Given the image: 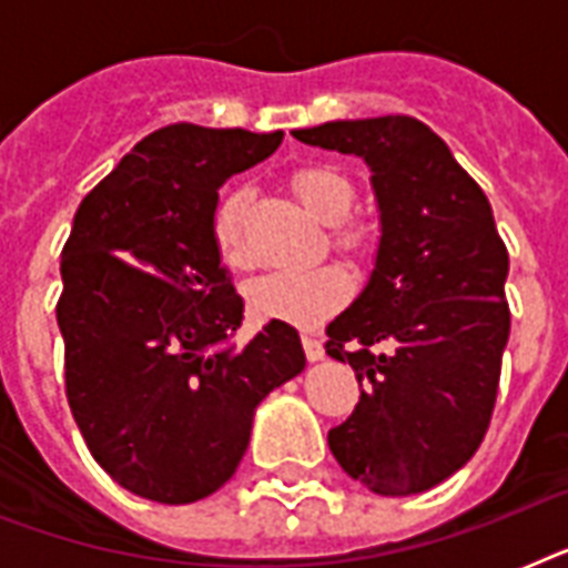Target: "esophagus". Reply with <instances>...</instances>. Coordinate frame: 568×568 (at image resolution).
Returning a JSON list of instances; mask_svg holds the SVG:
<instances>
[{"instance_id":"obj_1","label":"esophagus","mask_w":568,"mask_h":568,"mask_svg":"<svg viewBox=\"0 0 568 568\" xmlns=\"http://www.w3.org/2000/svg\"><path fill=\"white\" fill-rule=\"evenodd\" d=\"M303 351H306V359H310V363H321V359H324V345H321V338L312 336V333H303Z\"/></svg>"}]
</instances>
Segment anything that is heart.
<instances>
[{
    "mask_svg": "<svg viewBox=\"0 0 568 568\" xmlns=\"http://www.w3.org/2000/svg\"><path fill=\"white\" fill-rule=\"evenodd\" d=\"M292 189L315 217L336 221V241L345 250L365 253L372 247V230L363 223L338 221L354 203V185L329 168H303L292 176ZM212 239L221 258L232 267L250 262L244 244V200L241 194L223 196L212 214ZM351 280L338 265L280 267L267 271L250 285V310L265 321H285L297 327H312L345 303Z\"/></svg>",
    "mask_w": 568,
    "mask_h": 568,
    "instance_id": "obj_1",
    "label": "heart"
}]
</instances>
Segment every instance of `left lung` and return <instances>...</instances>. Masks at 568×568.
<instances>
[{"label":"left lung","instance_id":"1","mask_svg":"<svg viewBox=\"0 0 568 568\" xmlns=\"http://www.w3.org/2000/svg\"><path fill=\"white\" fill-rule=\"evenodd\" d=\"M294 138L359 155L379 212L372 276L327 327V354L363 386L329 450L372 493H427L475 457L498 395L510 258L493 205L422 120H333Z\"/></svg>","mask_w":568,"mask_h":568}]
</instances>
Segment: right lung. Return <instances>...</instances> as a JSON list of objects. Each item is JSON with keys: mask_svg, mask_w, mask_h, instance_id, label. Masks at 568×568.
<instances>
[{"mask_svg": "<svg viewBox=\"0 0 568 568\" xmlns=\"http://www.w3.org/2000/svg\"><path fill=\"white\" fill-rule=\"evenodd\" d=\"M283 132L173 123L84 196L61 253L67 400L93 459L159 504L217 493L256 406L306 368L297 329L271 321L244 347V301L212 239L217 189Z\"/></svg>", "mask_w": 568, "mask_h": 568, "instance_id": "obj_1", "label": "right lung"}]
</instances>
